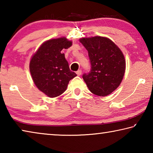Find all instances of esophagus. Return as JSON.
Masks as SVG:
<instances>
[{
  "instance_id": "obj_1",
  "label": "esophagus",
  "mask_w": 153,
  "mask_h": 153,
  "mask_svg": "<svg viewBox=\"0 0 153 153\" xmlns=\"http://www.w3.org/2000/svg\"><path fill=\"white\" fill-rule=\"evenodd\" d=\"M76 74H77V76H80V75L82 74V70H80V69H79V70L77 71H76Z\"/></svg>"
}]
</instances>
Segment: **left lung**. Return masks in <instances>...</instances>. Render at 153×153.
<instances>
[{
  "instance_id": "8db88e82",
  "label": "left lung",
  "mask_w": 153,
  "mask_h": 153,
  "mask_svg": "<svg viewBox=\"0 0 153 153\" xmlns=\"http://www.w3.org/2000/svg\"><path fill=\"white\" fill-rule=\"evenodd\" d=\"M88 52L91 69L83 75L90 91L100 97L112 93L120 86L126 71V61L120 48L106 37L79 39Z\"/></svg>"
}]
</instances>
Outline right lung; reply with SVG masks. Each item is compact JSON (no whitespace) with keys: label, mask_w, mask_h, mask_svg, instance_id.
I'll use <instances>...</instances> for the list:
<instances>
[{"label":"right lung","mask_w":153,"mask_h":153,"mask_svg":"<svg viewBox=\"0 0 153 153\" xmlns=\"http://www.w3.org/2000/svg\"><path fill=\"white\" fill-rule=\"evenodd\" d=\"M72 42L62 37L46 41L33 54L30 62V71L36 87L50 98L65 91L69 82L76 77L69 69L68 62L61 53Z\"/></svg>","instance_id":"obj_1"}]
</instances>
